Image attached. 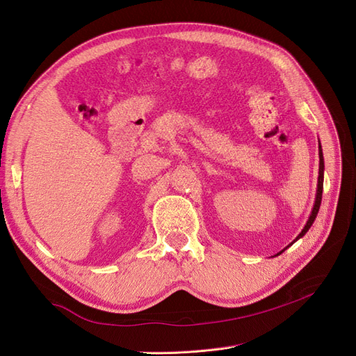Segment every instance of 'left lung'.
Here are the masks:
<instances>
[{
  "instance_id": "left-lung-1",
  "label": "left lung",
  "mask_w": 356,
  "mask_h": 356,
  "mask_svg": "<svg viewBox=\"0 0 356 356\" xmlns=\"http://www.w3.org/2000/svg\"><path fill=\"white\" fill-rule=\"evenodd\" d=\"M322 188H324V156H322V149H321V145H319V177H318V190H316V199H315V204H314V209H312V213H310V217H309V220H307V222H306V225H305V229L301 230V233L297 236V239L296 241H298L300 238H303V236L307 233V230L312 227V224H314V221H315V218H316V215H318V212H319V207H321V200H322ZM294 241V242H296ZM293 242V243H294ZM291 243V245H293ZM291 245H288V246H291ZM286 246V248H288ZM285 248V250H286ZM284 251H281L279 254H282ZM277 254V255H279Z\"/></svg>"
}]
</instances>
